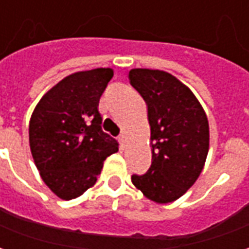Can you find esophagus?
Instances as JSON below:
<instances>
[{
	"label": "esophagus",
	"instance_id": "34e87169",
	"mask_svg": "<svg viewBox=\"0 0 249 249\" xmlns=\"http://www.w3.org/2000/svg\"><path fill=\"white\" fill-rule=\"evenodd\" d=\"M119 141H120V144H121V145H123V146L125 145V135H124V133H121V135L119 136Z\"/></svg>",
	"mask_w": 249,
	"mask_h": 249
}]
</instances>
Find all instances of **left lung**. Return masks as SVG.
<instances>
[{"mask_svg":"<svg viewBox=\"0 0 249 249\" xmlns=\"http://www.w3.org/2000/svg\"><path fill=\"white\" fill-rule=\"evenodd\" d=\"M130 85L148 107L152 164L132 183L159 204L172 203L192 187L209 149L207 114L189 88L162 71L132 69Z\"/></svg>","mask_w":249,"mask_h":249,"instance_id":"8db88e82","label":"left lung"}]
</instances>
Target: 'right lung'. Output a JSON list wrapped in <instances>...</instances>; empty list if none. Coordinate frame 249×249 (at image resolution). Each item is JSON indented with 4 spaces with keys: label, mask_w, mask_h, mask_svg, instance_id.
<instances>
[{
    "label": "right lung",
    "mask_w": 249,
    "mask_h": 249,
    "mask_svg": "<svg viewBox=\"0 0 249 249\" xmlns=\"http://www.w3.org/2000/svg\"><path fill=\"white\" fill-rule=\"evenodd\" d=\"M112 77L109 68L73 73L45 93L32 114V156L44 183L62 200L94 185L104 160L119 151L97 109Z\"/></svg>",
    "instance_id": "right-lung-1"
}]
</instances>
